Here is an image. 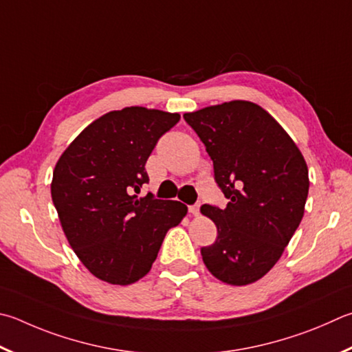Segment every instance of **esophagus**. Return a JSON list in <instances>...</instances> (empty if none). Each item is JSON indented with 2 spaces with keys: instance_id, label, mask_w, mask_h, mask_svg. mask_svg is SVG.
Here are the masks:
<instances>
[{
  "instance_id": "1",
  "label": "esophagus",
  "mask_w": 352,
  "mask_h": 352,
  "mask_svg": "<svg viewBox=\"0 0 352 352\" xmlns=\"http://www.w3.org/2000/svg\"><path fill=\"white\" fill-rule=\"evenodd\" d=\"M189 212L192 214L194 217H197V215H200V203H197V204H194V206H189Z\"/></svg>"
}]
</instances>
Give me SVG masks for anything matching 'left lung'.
<instances>
[{
  "instance_id": "1",
  "label": "left lung",
  "mask_w": 352,
  "mask_h": 352,
  "mask_svg": "<svg viewBox=\"0 0 352 352\" xmlns=\"http://www.w3.org/2000/svg\"><path fill=\"white\" fill-rule=\"evenodd\" d=\"M214 163L225 209L203 204L217 240L201 248L220 282L245 286L277 263L305 214L309 177L302 152L263 107L245 100L183 115Z\"/></svg>"
}]
</instances>
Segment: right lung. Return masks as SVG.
I'll return each mask as SVG.
<instances>
[{"label":"right lung","mask_w":352,"mask_h":352,"mask_svg":"<svg viewBox=\"0 0 352 352\" xmlns=\"http://www.w3.org/2000/svg\"><path fill=\"white\" fill-rule=\"evenodd\" d=\"M180 113L142 106L111 111L80 132L55 164L50 192L63 231L89 272L132 285L151 271L166 232L188 206L138 197L149 183L144 164Z\"/></svg>","instance_id":"right-lung-1"}]
</instances>
